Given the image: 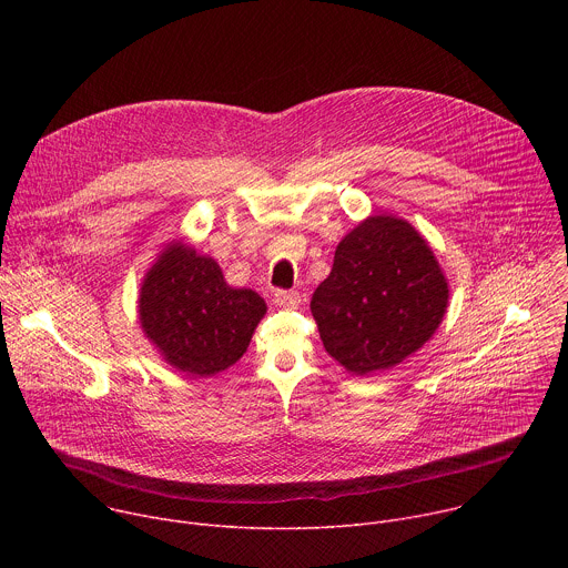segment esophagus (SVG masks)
<instances>
[{
	"label": "esophagus",
	"instance_id": "34e87169",
	"mask_svg": "<svg viewBox=\"0 0 568 568\" xmlns=\"http://www.w3.org/2000/svg\"><path fill=\"white\" fill-rule=\"evenodd\" d=\"M274 303L278 307H285V310H292V307H298L301 303V294L298 292H287V290H278L274 294Z\"/></svg>",
	"mask_w": 568,
	"mask_h": 568
}]
</instances>
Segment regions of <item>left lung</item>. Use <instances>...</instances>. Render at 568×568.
I'll return each mask as SVG.
<instances>
[{
	"instance_id": "left-lung-1",
	"label": "left lung",
	"mask_w": 568,
	"mask_h": 568,
	"mask_svg": "<svg viewBox=\"0 0 568 568\" xmlns=\"http://www.w3.org/2000/svg\"><path fill=\"white\" fill-rule=\"evenodd\" d=\"M449 285L425 235L373 213L348 231L310 301L323 348L353 375L402 364L438 331Z\"/></svg>"
}]
</instances>
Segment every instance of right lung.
Masks as SVG:
<instances>
[{"instance_id": "1", "label": "right lung", "mask_w": 568, "mask_h": 568, "mask_svg": "<svg viewBox=\"0 0 568 568\" xmlns=\"http://www.w3.org/2000/svg\"><path fill=\"white\" fill-rule=\"evenodd\" d=\"M136 303L148 342L189 377H213L233 366L267 312L258 292L231 287L211 256L182 240L159 252Z\"/></svg>"}]
</instances>
